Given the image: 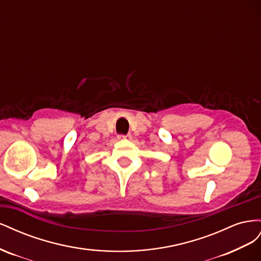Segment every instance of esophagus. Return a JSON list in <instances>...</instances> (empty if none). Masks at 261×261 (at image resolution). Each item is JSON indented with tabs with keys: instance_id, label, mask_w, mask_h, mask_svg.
Instances as JSON below:
<instances>
[{
	"instance_id": "esophagus-1",
	"label": "esophagus",
	"mask_w": 261,
	"mask_h": 261,
	"mask_svg": "<svg viewBox=\"0 0 261 261\" xmlns=\"http://www.w3.org/2000/svg\"><path fill=\"white\" fill-rule=\"evenodd\" d=\"M120 138H123V139H130V138H132V135H130V134H127V135H120Z\"/></svg>"
}]
</instances>
